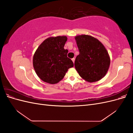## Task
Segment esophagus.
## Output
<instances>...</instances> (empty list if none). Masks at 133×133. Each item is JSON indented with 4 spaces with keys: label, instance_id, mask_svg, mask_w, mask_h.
<instances>
[{
    "label": "esophagus",
    "instance_id": "esophagus-1",
    "mask_svg": "<svg viewBox=\"0 0 133 133\" xmlns=\"http://www.w3.org/2000/svg\"><path fill=\"white\" fill-rule=\"evenodd\" d=\"M71 60H72V61H73V63H74V62H75V58H73V59H71Z\"/></svg>",
    "mask_w": 133,
    "mask_h": 133
}]
</instances>
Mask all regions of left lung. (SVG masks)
Wrapping results in <instances>:
<instances>
[{"mask_svg":"<svg viewBox=\"0 0 133 133\" xmlns=\"http://www.w3.org/2000/svg\"><path fill=\"white\" fill-rule=\"evenodd\" d=\"M75 39L79 51L74 63L76 70L87 82L99 81L106 75L110 66V59L106 48L90 35H77Z\"/></svg>","mask_w":133,"mask_h":133,"instance_id":"obj_1","label":"left lung"}]
</instances>
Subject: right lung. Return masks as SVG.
Returning a JSON list of instances; mask_svg holds the SVG:
<instances>
[{"mask_svg":"<svg viewBox=\"0 0 133 133\" xmlns=\"http://www.w3.org/2000/svg\"><path fill=\"white\" fill-rule=\"evenodd\" d=\"M66 41V36L48 38L35 51L33 67L43 82L57 84L63 79L68 69L73 67L72 60L67 57L68 50L64 48Z\"/></svg>","mask_w":133,"mask_h":133,"instance_id":"right-lung-1","label":"right lung"}]
</instances>
